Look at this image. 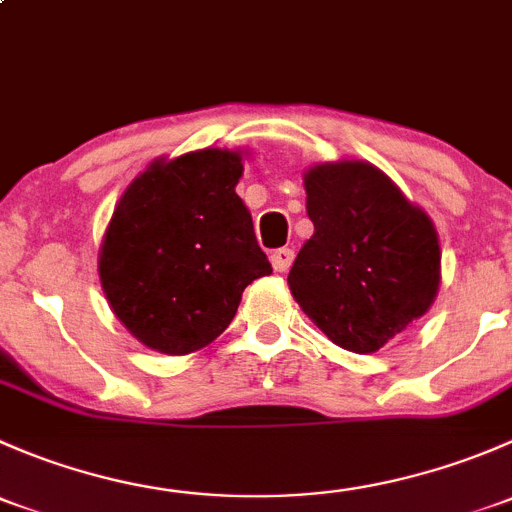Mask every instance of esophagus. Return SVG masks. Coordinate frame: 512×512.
Returning a JSON list of instances; mask_svg holds the SVG:
<instances>
[{"mask_svg": "<svg viewBox=\"0 0 512 512\" xmlns=\"http://www.w3.org/2000/svg\"><path fill=\"white\" fill-rule=\"evenodd\" d=\"M270 260H272V267H275V272H287L294 262V250H289V247H280V250L272 252Z\"/></svg>", "mask_w": 512, "mask_h": 512, "instance_id": "1", "label": "esophagus"}]
</instances>
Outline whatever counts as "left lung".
Listing matches in <instances>:
<instances>
[{"instance_id":"1","label":"left lung","mask_w":512,"mask_h":512,"mask_svg":"<svg viewBox=\"0 0 512 512\" xmlns=\"http://www.w3.org/2000/svg\"><path fill=\"white\" fill-rule=\"evenodd\" d=\"M304 190L314 235L289 270V289L337 347L376 352L436 299V227L389 175L364 160L314 165Z\"/></svg>"}]
</instances>
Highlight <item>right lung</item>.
<instances>
[{"mask_svg":"<svg viewBox=\"0 0 512 512\" xmlns=\"http://www.w3.org/2000/svg\"><path fill=\"white\" fill-rule=\"evenodd\" d=\"M237 151L148 165L118 200L98 255L113 314L148 349L190 354L225 332L242 292L272 272L235 193Z\"/></svg>","mask_w":512,"mask_h":512,"instance_id":"right-lung-1","label":"right lung"}]
</instances>
